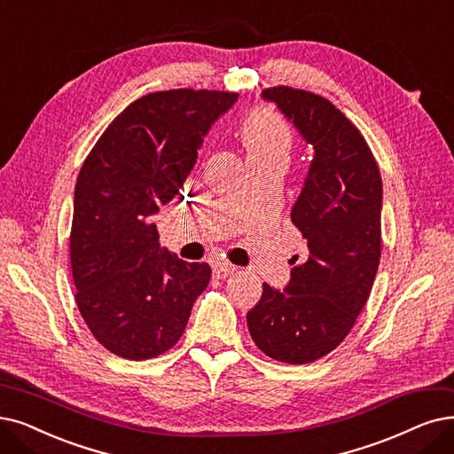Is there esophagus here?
<instances>
[{
	"mask_svg": "<svg viewBox=\"0 0 454 454\" xmlns=\"http://www.w3.org/2000/svg\"><path fill=\"white\" fill-rule=\"evenodd\" d=\"M234 271H237V266L231 264V262H217L214 266V274L217 278H229V276L234 274Z\"/></svg>",
	"mask_w": 454,
	"mask_h": 454,
	"instance_id": "34e87169",
	"label": "esophagus"
}]
</instances>
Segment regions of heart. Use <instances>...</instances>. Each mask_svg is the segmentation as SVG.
<instances>
[{
	"label": "heart",
	"instance_id": "heart-1",
	"mask_svg": "<svg viewBox=\"0 0 454 454\" xmlns=\"http://www.w3.org/2000/svg\"><path fill=\"white\" fill-rule=\"evenodd\" d=\"M242 139L249 158L262 156H288L293 134L288 124L274 112L261 110L253 114L242 132Z\"/></svg>",
	"mask_w": 454,
	"mask_h": 454
}]
</instances>
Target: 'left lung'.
Segmentation results:
<instances>
[{
  "label": "left lung",
  "instance_id": "8db88e82",
  "mask_svg": "<svg viewBox=\"0 0 454 454\" xmlns=\"http://www.w3.org/2000/svg\"><path fill=\"white\" fill-rule=\"evenodd\" d=\"M262 98L315 154L290 212L307 259L283 293L262 285L247 328L266 356L303 365L337 348L369 300L382 255V176L365 137L328 98L285 85L264 89Z\"/></svg>",
  "mask_w": 454,
  "mask_h": 454
}]
</instances>
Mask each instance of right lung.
<instances>
[{"label": "right lung", "instance_id": "1", "mask_svg": "<svg viewBox=\"0 0 454 454\" xmlns=\"http://www.w3.org/2000/svg\"><path fill=\"white\" fill-rule=\"evenodd\" d=\"M237 100L207 89L145 95L83 161L70 229L76 303L90 333L119 357L143 361L175 347L210 281L207 262L160 247L149 217L180 195L203 137Z\"/></svg>", "mask_w": 454, "mask_h": 454}]
</instances>
